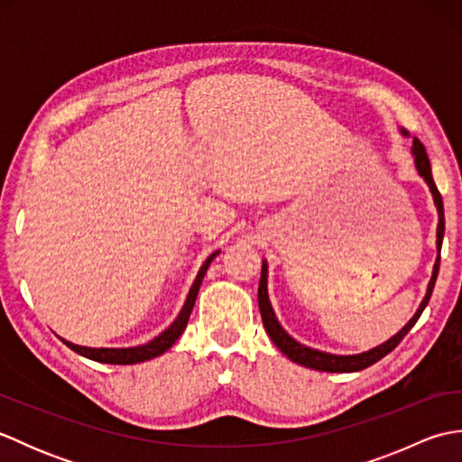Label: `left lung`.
Returning <instances> with one entry per match:
<instances>
[{
  "label": "left lung",
  "instance_id": "8db88e82",
  "mask_svg": "<svg viewBox=\"0 0 462 462\" xmlns=\"http://www.w3.org/2000/svg\"><path fill=\"white\" fill-rule=\"evenodd\" d=\"M413 154H415V164H417V171L419 174L423 176L427 180L430 192H433V199L437 204V210H439V228H437V248L440 252V246H443V234H445V208H443V196H440L437 184L433 180V174H430V162H429V156L425 146L420 144L419 139L413 141ZM439 263H440V254L435 262V270H433V278L429 282V290H427V296L420 303V308L417 310V313L413 316L407 326L401 329L397 336L391 337L389 341L383 343V346L365 351V353H359V356H331V353H323L318 349H310L306 346H301L296 339H291L286 331L282 329V326L278 323L276 316H273V310L270 306V300H268V290H266V280H268V266L263 263L262 266V276H260V288H258V306H260V313H262V321H263V328H266L268 336L272 337V341L276 343L278 349L283 353V356H288L291 361L300 363L303 367H310V369H318V371H329V373H351V371H361L373 363H377L379 359H383L387 356V353L393 351L407 333L411 331V328L415 326L417 319L420 318V313L427 308V303L430 300V293H433L435 288V282H437V273H439Z\"/></svg>",
  "mask_w": 462,
  "mask_h": 462
}]
</instances>
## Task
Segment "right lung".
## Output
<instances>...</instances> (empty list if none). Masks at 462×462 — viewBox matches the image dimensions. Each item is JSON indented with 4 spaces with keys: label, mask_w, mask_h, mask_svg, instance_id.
Segmentation results:
<instances>
[{
    "label": "right lung",
    "mask_w": 462,
    "mask_h": 462,
    "mask_svg": "<svg viewBox=\"0 0 462 462\" xmlns=\"http://www.w3.org/2000/svg\"><path fill=\"white\" fill-rule=\"evenodd\" d=\"M214 252L212 256L206 260L202 263V268L199 272V276H196V282L192 283L190 288V293L189 298H186V303L182 311L179 313V318L174 319L172 326L162 331L159 337H154L152 341L144 343V346H139V347H126V349H93V347H83V346H75V343H69L63 339V343L67 347H71L73 351L79 353V356L83 357H89L93 361H99V363H111V365H131V363H141V361H146V359H152L156 356H161V353H164L169 347H172V343L180 337V333L184 331L186 323H189V318H190V311L194 308V301H196V296H199V290H200V283H202V278L206 270H208L210 262L216 258Z\"/></svg>",
    "instance_id": "1"
}]
</instances>
